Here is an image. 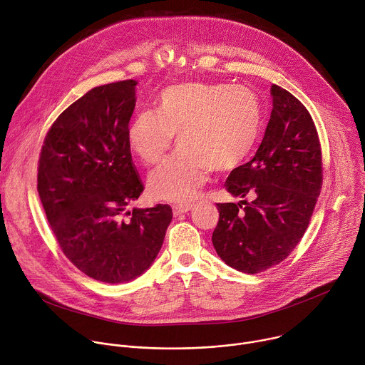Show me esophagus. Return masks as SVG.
Here are the masks:
<instances>
[{"label": "esophagus", "mask_w": 365, "mask_h": 365, "mask_svg": "<svg viewBox=\"0 0 365 365\" xmlns=\"http://www.w3.org/2000/svg\"><path fill=\"white\" fill-rule=\"evenodd\" d=\"M192 207H193L192 205H175L172 209H173V215L179 216L182 213H186V212L192 210Z\"/></svg>", "instance_id": "1"}]
</instances>
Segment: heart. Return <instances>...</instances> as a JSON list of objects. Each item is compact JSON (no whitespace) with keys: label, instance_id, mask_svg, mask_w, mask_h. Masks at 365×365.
Instances as JSON below:
<instances>
[{"label":"heart","instance_id":"1","mask_svg":"<svg viewBox=\"0 0 365 365\" xmlns=\"http://www.w3.org/2000/svg\"><path fill=\"white\" fill-rule=\"evenodd\" d=\"M258 97L244 86L185 81L166 87L158 111L143 110L128 130L130 150L145 165L162 160L176 136L179 150L148 178L152 197L193 200L207 172H227L247 159L261 129Z\"/></svg>","mask_w":365,"mask_h":365}]
</instances>
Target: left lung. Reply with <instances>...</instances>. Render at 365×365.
<instances>
[{
    "label": "left lung",
    "instance_id": "obj_1",
    "mask_svg": "<svg viewBox=\"0 0 365 365\" xmlns=\"http://www.w3.org/2000/svg\"><path fill=\"white\" fill-rule=\"evenodd\" d=\"M272 111L264 139L248 163L230 172L226 190L248 203H217L212 244L230 268L258 274L278 265L304 236L322 186L321 146L305 106L271 87ZM245 204V207H242Z\"/></svg>",
    "mask_w": 365,
    "mask_h": 365
}]
</instances>
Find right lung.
<instances>
[{
  "label": "right lung",
  "instance_id": "1",
  "mask_svg": "<svg viewBox=\"0 0 365 365\" xmlns=\"http://www.w3.org/2000/svg\"><path fill=\"white\" fill-rule=\"evenodd\" d=\"M136 80L98 86L48 130L37 189L64 255L87 277L121 284L155 262L172 207L128 210L143 192L128 142Z\"/></svg>",
  "mask_w": 365,
  "mask_h": 365
}]
</instances>
